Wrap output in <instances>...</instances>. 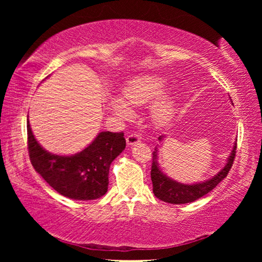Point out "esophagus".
I'll return each instance as SVG.
<instances>
[{"label":"esophagus","instance_id":"obj_1","mask_svg":"<svg viewBox=\"0 0 262 262\" xmlns=\"http://www.w3.org/2000/svg\"><path fill=\"white\" fill-rule=\"evenodd\" d=\"M126 141H127L128 145H134L136 143H139L140 137H139V135H136V134H130V135L127 136Z\"/></svg>","mask_w":262,"mask_h":262}]
</instances>
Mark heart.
Instances as JSON below:
<instances>
[{
    "label": "heart",
    "mask_w": 262,
    "mask_h": 262,
    "mask_svg": "<svg viewBox=\"0 0 262 262\" xmlns=\"http://www.w3.org/2000/svg\"><path fill=\"white\" fill-rule=\"evenodd\" d=\"M165 88L166 81L164 77L158 76V75H142V76L130 79L126 84L123 89V97L128 104L141 106L159 98ZM126 103L119 97H113L110 101V106L114 114L118 115L119 118L129 119L133 115V111L130 106ZM176 113L177 103L174 97L163 96L152 107V123L158 128L167 127L173 120Z\"/></svg>",
    "instance_id": "obj_1"
}]
</instances>
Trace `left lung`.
I'll return each mask as SVG.
<instances>
[{"label":"left lung","mask_w":262,"mask_h":262,"mask_svg":"<svg viewBox=\"0 0 262 262\" xmlns=\"http://www.w3.org/2000/svg\"><path fill=\"white\" fill-rule=\"evenodd\" d=\"M165 136H159L158 140L162 142ZM237 141V140H236ZM237 142H234L233 148L227 159V163L223 168L215 174L212 178L195 184H183L179 181L171 179L162 171L158 163V145L155 148L152 152V165H151V181H152V192L155 196L164 202L172 203V205H183L196 201L198 199L202 198L214 189L225 177L228 176L230 168L233 164L234 156H236Z\"/></svg>","instance_id":"8db88e82"}]
</instances>
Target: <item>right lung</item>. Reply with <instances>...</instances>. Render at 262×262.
I'll list each match as a JSON object with an SVG mask.
<instances>
[{
	"instance_id": "obj_1",
	"label": "right lung",
	"mask_w": 262,
	"mask_h": 262,
	"mask_svg": "<svg viewBox=\"0 0 262 262\" xmlns=\"http://www.w3.org/2000/svg\"><path fill=\"white\" fill-rule=\"evenodd\" d=\"M28 143L34 170L57 193L73 200H96L108 188L112 162L126 148L123 133L100 132L85 149L75 155H56L35 140L28 115Z\"/></svg>"
}]
</instances>
